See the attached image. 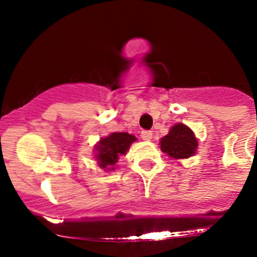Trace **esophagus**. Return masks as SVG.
I'll return each mask as SVG.
<instances>
[{"instance_id":"esophagus-1","label":"esophagus","mask_w":257,"mask_h":257,"mask_svg":"<svg viewBox=\"0 0 257 257\" xmlns=\"http://www.w3.org/2000/svg\"><path fill=\"white\" fill-rule=\"evenodd\" d=\"M141 137H142V139H143V141L149 142L150 139H152L153 133H152V132H149V131H143L141 133Z\"/></svg>"}]
</instances>
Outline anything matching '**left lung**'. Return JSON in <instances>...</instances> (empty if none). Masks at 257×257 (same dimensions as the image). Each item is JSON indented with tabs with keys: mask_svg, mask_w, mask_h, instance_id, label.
I'll return each mask as SVG.
<instances>
[{
	"mask_svg": "<svg viewBox=\"0 0 257 257\" xmlns=\"http://www.w3.org/2000/svg\"><path fill=\"white\" fill-rule=\"evenodd\" d=\"M160 150L172 159H188L198 152V138L188 125L178 123L159 142Z\"/></svg>",
	"mask_w": 257,
	"mask_h": 257,
	"instance_id": "obj_1",
	"label": "left lung"
}]
</instances>
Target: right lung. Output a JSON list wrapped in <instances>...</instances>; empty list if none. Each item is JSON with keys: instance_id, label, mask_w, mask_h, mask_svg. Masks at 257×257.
Here are the masks:
<instances>
[{"instance_id": "right-lung-1", "label": "right lung", "mask_w": 257, "mask_h": 257, "mask_svg": "<svg viewBox=\"0 0 257 257\" xmlns=\"http://www.w3.org/2000/svg\"><path fill=\"white\" fill-rule=\"evenodd\" d=\"M136 141V137L126 132H115L108 137L100 138L94 145V159L97 165L105 172L115 170L119 157L125 155Z\"/></svg>"}]
</instances>
